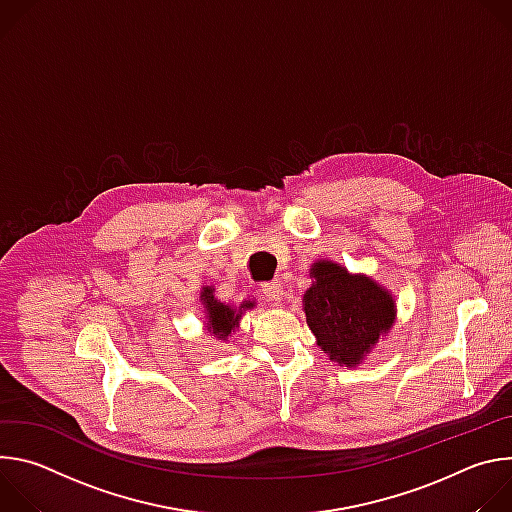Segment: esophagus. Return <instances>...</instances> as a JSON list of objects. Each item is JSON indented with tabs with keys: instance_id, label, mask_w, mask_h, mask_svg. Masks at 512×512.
Here are the masks:
<instances>
[{
	"instance_id": "34e87169",
	"label": "esophagus",
	"mask_w": 512,
	"mask_h": 512,
	"mask_svg": "<svg viewBox=\"0 0 512 512\" xmlns=\"http://www.w3.org/2000/svg\"><path fill=\"white\" fill-rule=\"evenodd\" d=\"M261 294H263V298H265L267 302H271V304L277 306V304L283 300L285 291H283V285H281L279 281H271V283H265V285H263Z\"/></svg>"
}]
</instances>
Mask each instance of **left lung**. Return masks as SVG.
I'll list each match as a JSON object with an SVG mask.
<instances>
[{"mask_svg": "<svg viewBox=\"0 0 512 512\" xmlns=\"http://www.w3.org/2000/svg\"><path fill=\"white\" fill-rule=\"evenodd\" d=\"M310 275L316 281L304 296L306 322L330 360L356 367L391 330L393 296L375 279L328 259L316 261Z\"/></svg>", "mask_w": 512, "mask_h": 512, "instance_id": "8db88e82", "label": "left lung"}]
</instances>
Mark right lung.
I'll list each match as a JSON object with an SVG mask.
<instances>
[{
    "mask_svg": "<svg viewBox=\"0 0 512 512\" xmlns=\"http://www.w3.org/2000/svg\"><path fill=\"white\" fill-rule=\"evenodd\" d=\"M212 294H214V289L208 285L202 287V291H200V302L204 304V314H206V326L218 340H227L237 330L243 312L251 310L255 306V302L247 300L237 310L233 306L218 302Z\"/></svg>",
    "mask_w": 512,
    "mask_h": 512,
    "instance_id": "right-lung-1",
    "label": "right lung"
}]
</instances>
